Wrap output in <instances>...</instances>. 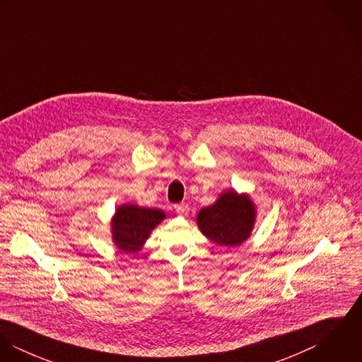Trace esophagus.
<instances>
[{
  "label": "esophagus",
  "mask_w": 362,
  "mask_h": 362,
  "mask_svg": "<svg viewBox=\"0 0 362 362\" xmlns=\"http://www.w3.org/2000/svg\"><path fill=\"white\" fill-rule=\"evenodd\" d=\"M174 209H175L177 214H180V216H187V214H188V211H189V207H188V205H175Z\"/></svg>",
  "instance_id": "obj_1"
}]
</instances>
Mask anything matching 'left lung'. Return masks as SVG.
Listing matches in <instances>:
<instances>
[{
  "instance_id": "obj_1",
  "label": "left lung",
  "mask_w": 362,
  "mask_h": 362,
  "mask_svg": "<svg viewBox=\"0 0 362 362\" xmlns=\"http://www.w3.org/2000/svg\"><path fill=\"white\" fill-rule=\"evenodd\" d=\"M257 218L252 199L235 191L223 192L210 206L201 209L197 221L202 234L221 247H238L250 238Z\"/></svg>"
}]
</instances>
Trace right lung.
Masks as SVG:
<instances>
[{"mask_svg":"<svg viewBox=\"0 0 362 362\" xmlns=\"http://www.w3.org/2000/svg\"><path fill=\"white\" fill-rule=\"evenodd\" d=\"M165 218L160 209L122 205L111 218V233L115 247L124 252H138L157 224Z\"/></svg>","mask_w":362,"mask_h":362,"instance_id":"obj_1","label":"right lung"}]
</instances>
